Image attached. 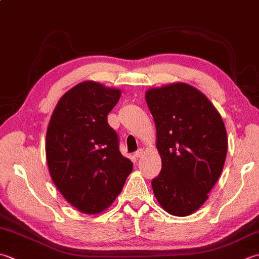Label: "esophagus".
I'll use <instances>...</instances> for the list:
<instances>
[{"label": "esophagus", "mask_w": 259, "mask_h": 259, "mask_svg": "<svg viewBox=\"0 0 259 259\" xmlns=\"http://www.w3.org/2000/svg\"><path fill=\"white\" fill-rule=\"evenodd\" d=\"M143 155H144L143 149H139L138 151H136V153H135V157H136V158H140V157L143 156Z\"/></svg>", "instance_id": "34e87169"}]
</instances>
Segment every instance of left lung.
<instances>
[{
    "instance_id": "1",
    "label": "left lung",
    "mask_w": 259,
    "mask_h": 259,
    "mask_svg": "<svg viewBox=\"0 0 259 259\" xmlns=\"http://www.w3.org/2000/svg\"><path fill=\"white\" fill-rule=\"evenodd\" d=\"M145 98L161 158L160 173L151 182L154 194L169 214L190 215L203 205L224 169L225 123L210 100L186 83L149 89Z\"/></svg>"
}]
</instances>
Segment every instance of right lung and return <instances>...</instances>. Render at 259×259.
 <instances>
[{
  "label": "right lung",
  "instance_id": "1",
  "mask_svg": "<svg viewBox=\"0 0 259 259\" xmlns=\"http://www.w3.org/2000/svg\"><path fill=\"white\" fill-rule=\"evenodd\" d=\"M121 91L85 80L67 91L54 110L46 136V158L54 184L86 214L113 203L133 171L108 123Z\"/></svg>",
  "mask_w": 259,
  "mask_h": 259
}]
</instances>
